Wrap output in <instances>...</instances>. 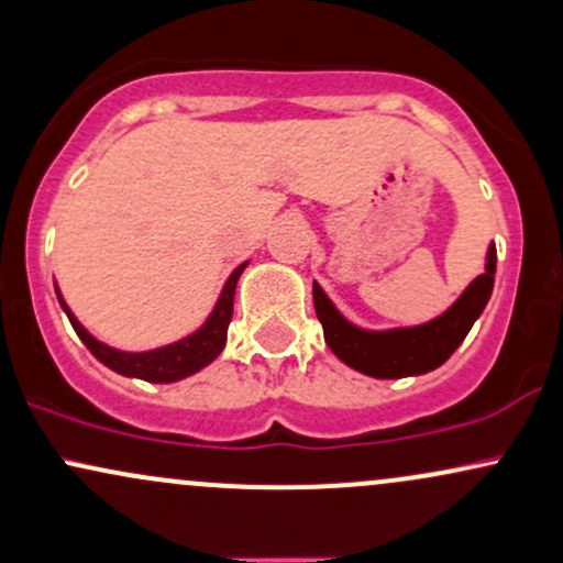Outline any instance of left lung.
<instances>
[{"label": "left lung", "instance_id": "obj_1", "mask_svg": "<svg viewBox=\"0 0 563 563\" xmlns=\"http://www.w3.org/2000/svg\"><path fill=\"white\" fill-rule=\"evenodd\" d=\"M495 262L497 251L493 243L487 251L484 273L463 290L461 299L452 303L448 312L423 325L394 328V331H365V328L352 325L333 307L325 290L312 283L314 312L322 322L325 344L341 363L373 378H405L434 371L461 346L471 325L487 307L495 286Z\"/></svg>", "mask_w": 563, "mask_h": 563}]
</instances>
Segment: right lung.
Returning a JSON list of instances; mask_svg holds the SVG:
<instances>
[{
    "mask_svg": "<svg viewBox=\"0 0 563 563\" xmlns=\"http://www.w3.org/2000/svg\"><path fill=\"white\" fill-rule=\"evenodd\" d=\"M245 264L249 262H243L241 267H235V273L228 277L217 307L211 309L209 320H206L196 333L185 335V339L174 341V344L151 349V352H121V349H113L102 344V341H97L95 335L74 318L68 303L63 301L60 290L55 288V294H57V301H60L63 312L68 314L76 335H79L84 344H87L89 352H92L102 365L129 378H142V380H151V384H172V380H183L187 376H192V373H198L200 367L209 365L211 360L219 357V352H222L224 344H228V325L232 320L235 286L238 280H241Z\"/></svg>",
    "mask_w": 563,
    "mask_h": 563,
    "instance_id": "1",
    "label": "right lung"
}]
</instances>
